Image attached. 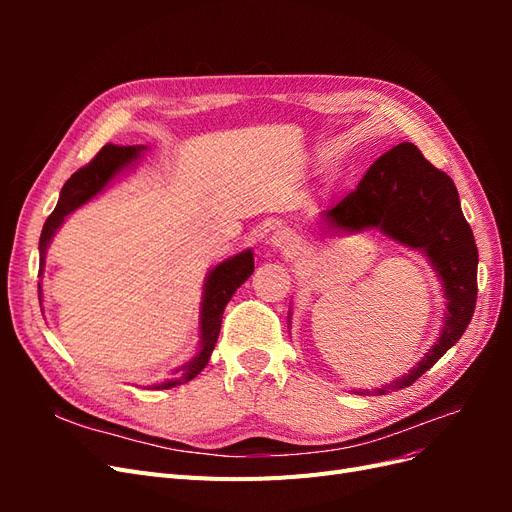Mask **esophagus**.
I'll return each mask as SVG.
<instances>
[{"label": "esophagus", "instance_id": "34e87169", "mask_svg": "<svg viewBox=\"0 0 512 512\" xmlns=\"http://www.w3.org/2000/svg\"><path fill=\"white\" fill-rule=\"evenodd\" d=\"M271 247L277 252H282V254H290L294 250V239L288 235V232L280 230L271 237Z\"/></svg>", "mask_w": 512, "mask_h": 512}]
</instances>
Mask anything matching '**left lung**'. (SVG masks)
<instances>
[{"mask_svg":"<svg viewBox=\"0 0 512 512\" xmlns=\"http://www.w3.org/2000/svg\"><path fill=\"white\" fill-rule=\"evenodd\" d=\"M324 232H363L378 228L382 235L427 256L438 273L446 314L440 337L406 376L361 395H386L406 389L453 348L468 329L476 307L478 252L472 228L463 218L453 179L412 143H399L369 166L356 190L342 203L322 211Z\"/></svg>","mask_w":512,"mask_h":512,"instance_id":"obj_1","label":"left lung"}]
</instances>
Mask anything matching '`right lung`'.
<instances>
[{
  "label": "right lung",
  "mask_w": 512,
  "mask_h": 512,
  "mask_svg": "<svg viewBox=\"0 0 512 512\" xmlns=\"http://www.w3.org/2000/svg\"><path fill=\"white\" fill-rule=\"evenodd\" d=\"M143 145H130V147H117V145H104L100 149L98 156L91 160L87 166H83L64 183L61 188L59 200L55 211L46 218L42 226V235H40V273L44 271V260H46V250L55 237V232L59 226L66 222L68 215L89 203L91 198H96L104 188H108L121 173H126L130 166L138 162V158L143 156ZM254 273V254L252 250H245L237 256L226 258L220 265H215L207 277H205V286H203V303H200V322H198V331H200V342L198 350L192 356L190 361H185L181 367H177L173 374V380H164L162 384H153L151 389H173V386L190 382L196 378L200 371L205 369V365L211 359V352L215 348V342H218L220 327H222V316H224V307L230 301L232 294L237 292V288ZM38 294H42V286L38 282ZM42 305V303H40Z\"/></svg>",
  "instance_id": "1"
}]
</instances>
